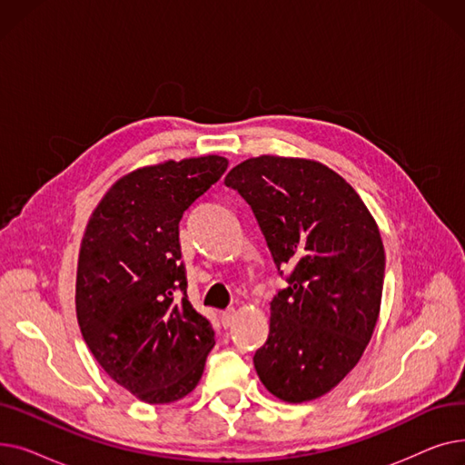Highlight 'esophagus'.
<instances>
[{
	"mask_svg": "<svg viewBox=\"0 0 465 465\" xmlns=\"http://www.w3.org/2000/svg\"><path fill=\"white\" fill-rule=\"evenodd\" d=\"M233 319H235V309H233V307H230V309L220 312V322H223L224 328H230V326L233 324Z\"/></svg>",
	"mask_w": 465,
	"mask_h": 465,
	"instance_id": "34e87169",
	"label": "esophagus"
}]
</instances>
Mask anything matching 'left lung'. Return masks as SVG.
I'll use <instances>...</instances> for the list:
<instances>
[{
	"instance_id": "left-lung-1",
	"label": "left lung",
	"mask_w": 465,
	"mask_h": 465,
	"mask_svg": "<svg viewBox=\"0 0 465 465\" xmlns=\"http://www.w3.org/2000/svg\"><path fill=\"white\" fill-rule=\"evenodd\" d=\"M224 184L251 205L286 281L252 358L256 373L282 401L321 398L358 363L379 319L384 247L375 220L319 162L251 158Z\"/></svg>"
}]
</instances>
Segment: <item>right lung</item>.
<instances>
[{"mask_svg": "<svg viewBox=\"0 0 465 465\" xmlns=\"http://www.w3.org/2000/svg\"><path fill=\"white\" fill-rule=\"evenodd\" d=\"M228 160L165 162L122 177L86 226L77 267V321L105 373L144 403H171L200 382L211 322L186 296L179 223L224 175Z\"/></svg>", "mask_w": 465, "mask_h": 465, "instance_id": "add662e5", "label": "right lung"}]
</instances>
